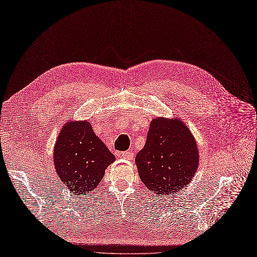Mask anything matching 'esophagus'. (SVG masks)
I'll list each match as a JSON object with an SVG mask.
<instances>
[{
    "label": "esophagus",
    "mask_w": 257,
    "mask_h": 257,
    "mask_svg": "<svg viewBox=\"0 0 257 257\" xmlns=\"http://www.w3.org/2000/svg\"><path fill=\"white\" fill-rule=\"evenodd\" d=\"M120 158L126 159V160H130V159L134 158V153H132V151H126V153H121Z\"/></svg>",
    "instance_id": "34e87169"
}]
</instances>
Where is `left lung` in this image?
Listing matches in <instances>:
<instances>
[{
    "label": "left lung",
    "mask_w": 257,
    "mask_h": 257,
    "mask_svg": "<svg viewBox=\"0 0 257 257\" xmlns=\"http://www.w3.org/2000/svg\"><path fill=\"white\" fill-rule=\"evenodd\" d=\"M136 164L141 180L154 194L180 192L192 181L199 166L195 138L180 119L156 117Z\"/></svg>",
    "instance_id": "8db88e82"
}]
</instances>
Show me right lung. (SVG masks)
<instances>
[{
	"label": "right lung",
	"instance_id": "obj_1",
	"mask_svg": "<svg viewBox=\"0 0 257 257\" xmlns=\"http://www.w3.org/2000/svg\"><path fill=\"white\" fill-rule=\"evenodd\" d=\"M54 165L61 183L83 196L96 187L104 170L115 160L87 120H69L54 147Z\"/></svg>",
	"mask_w": 257,
	"mask_h": 257
}]
</instances>
